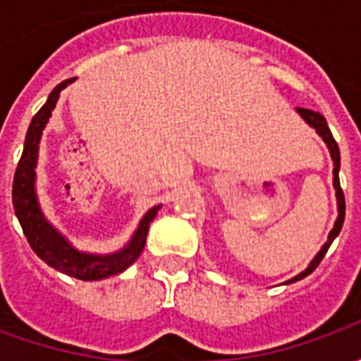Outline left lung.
I'll return each mask as SVG.
<instances>
[{
	"instance_id": "8db88e82",
	"label": "left lung",
	"mask_w": 361,
	"mask_h": 361,
	"mask_svg": "<svg viewBox=\"0 0 361 361\" xmlns=\"http://www.w3.org/2000/svg\"><path fill=\"white\" fill-rule=\"evenodd\" d=\"M298 110V114L302 116L303 119H305V123H310L315 131L319 133V137H323V141L326 142V147H329V150H331V158H333V164H334V170H333V183H334V189H336V204H338V216H336V222H334V228L331 230V234H329V240H326V243L321 247V251H319L317 255H315V259L311 261L310 267L305 269L303 272H300L298 276H294V279H290L288 282H295V280H302L305 279L307 274H311V272L315 271L319 267V263L323 261V257H325V253L329 251V247H331V243L334 242V238L341 234L342 230V224H344V214H346V203H344V193H342L341 189V180H338V170H341V150H338V145H336V141H334L333 133H331V129H329V126H326V119L319 114V111H313V110H307V108H295Z\"/></svg>"
}]
</instances>
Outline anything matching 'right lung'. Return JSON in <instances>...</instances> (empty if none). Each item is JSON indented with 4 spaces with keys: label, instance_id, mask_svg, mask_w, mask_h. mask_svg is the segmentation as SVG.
Returning <instances> with one entry per match:
<instances>
[{
    "label": "right lung",
    "instance_id": "1",
    "mask_svg": "<svg viewBox=\"0 0 361 361\" xmlns=\"http://www.w3.org/2000/svg\"><path fill=\"white\" fill-rule=\"evenodd\" d=\"M69 82H73V79L59 82L58 87L51 90L46 104L36 111L30 126H28L25 149H23L19 164L15 170V178H13V209H15V214L19 219L20 228L27 235L30 247L44 263H48L51 269L69 274L73 279L100 280L123 272L127 267L133 265L137 261V257L142 253L145 242H147L149 224L157 216L160 204L152 207L142 216L139 228L135 230L133 238L129 240L126 247L116 253H110V255H92V253L77 251L48 220L44 219L35 188L38 145H40L44 127L51 116V110L56 108L59 92L66 89Z\"/></svg>",
    "mask_w": 361,
    "mask_h": 361
}]
</instances>
